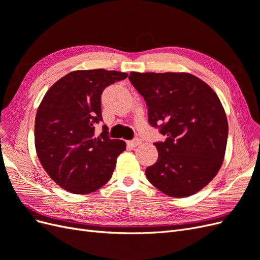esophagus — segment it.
<instances>
[{"label":"esophagus","mask_w":260,"mask_h":260,"mask_svg":"<svg viewBox=\"0 0 260 260\" xmlns=\"http://www.w3.org/2000/svg\"><path fill=\"white\" fill-rule=\"evenodd\" d=\"M141 143H142V141H141L140 139H135V140H132V141H129V142L127 143L128 144V146H130V147H137V146H139Z\"/></svg>","instance_id":"obj_1"}]
</instances>
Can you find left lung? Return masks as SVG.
<instances>
[{
	"mask_svg": "<svg viewBox=\"0 0 260 260\" xmlns=\"http://www.w3.org/2000/svg\"><path fill=\"white\" fill-rule=\"evenodd\" d=\"M129 80L148 107V121L160 123L164 142L157 161L146 168L149 182L171 198L200 192L224 159L228 125L216 92L188 73H130Z\"/></svg>",
	"mask_w": 260,
	"mask_h": 260,
	"instance_id": "8db88e82",
	"label": "left lung"
}]
</instances>
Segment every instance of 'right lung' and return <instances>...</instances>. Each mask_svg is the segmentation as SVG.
I'll use <instances>...</instances> for the list:
<instances>
[{
    "instance_id": "right-lung-1",
    "label": "right lung",
    "mask_w": 260,
    "mask_h": 260,
    "mask_svg": "<svg viewBox=\"0 0 260 260\" xmlns=\"http://www.w3.org/2000/svg\"><path fill=\"white\" fill-rule=\"evenodd\" d=\"M127 77L115 70H75L43 96L35 121L36 151L46 174L64 190L89 194L112 178L125 142L109 139L106 127L95 135L94 125L102 120V92Z\"/></svg>"
}]
</instances>
